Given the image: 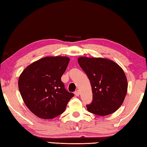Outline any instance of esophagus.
Segmentation results:
<instances>
[{
    "instance_id": "1",
    "label": "esophagus",
    "mask_w": 147,
    "mask_h": 147,
    "mask_svg": "<svg viewBox=\"0 0 147 147\" xmlns=\"http://www.w3.org/2000/svg\"><path fill=\"white\" fill-rule=\"evenodd\" d=\"M80 91L79 90H77V91H76L75 92H74V94H75V96H79L80 95Z\"/></svg>"
}]
</instances>
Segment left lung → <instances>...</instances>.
Segmentation results:
<instances>
[{"instance_id": "left-lung-1", "label": "left lung", "mask_w": 147, "mask_h": 147, "mask_svg": "<svg viewBox=\"0 0 147 147\" xmlns=\"http://www.w3.org/2000/svg\"><path fill=\"white\" fill-rule=\"evenodd\" d=\"M78 62L91 82L93 101L88 111L106 116L115 112L123 103L128 89L125 73L111 59L79 57Z\"/></svg>"}]
</instances>
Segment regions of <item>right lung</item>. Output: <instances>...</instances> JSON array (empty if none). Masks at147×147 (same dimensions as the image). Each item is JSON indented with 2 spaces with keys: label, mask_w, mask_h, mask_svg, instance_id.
Here are the masks:
<instances>
[{
  "label": "right lung",
  "mask_w": 147,
  "mask_h": 147,
  "mask_svg": "<svg viewBox=\"0 0 147 147\" xmlns=\"http://www.w3.org/2000/svg\"><path fill=\"white\" fill-rule=\"evenodd\" d=\"M70 59L47 56L33 62L20 74L18 86L24 104L32 113L43 119L61 114L74 94L64 88L61 77Z\"/></svg>",
  "instance_id": "1"
}]
</instances>
